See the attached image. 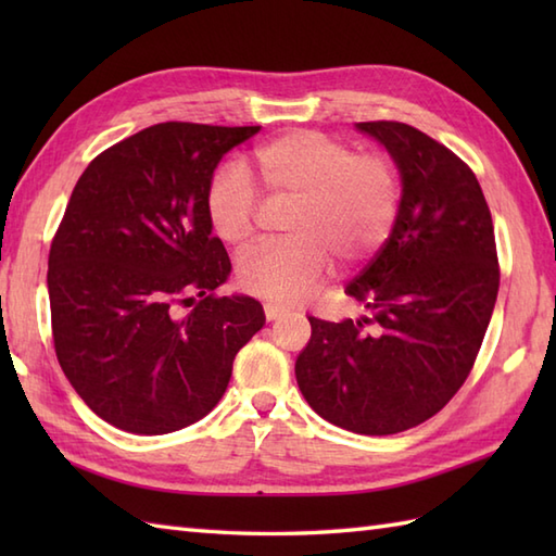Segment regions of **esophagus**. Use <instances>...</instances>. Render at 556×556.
Segmentation results:
<instances>
[{"label":"esophagus","instance_id":"obj_1","mask_svg":"<svg viewBox=\"0 0 556 556\" xmlns=\"http://www.w3.org/2000/svg\"><path fill=\"white\" fill-rule=\"evenodd\" d=\"M281 315H285V308H281V305L265 303V317H267V320H277V317H281Z\"/></svg>","mask_w":556,"mask_h":556}]
</instances>
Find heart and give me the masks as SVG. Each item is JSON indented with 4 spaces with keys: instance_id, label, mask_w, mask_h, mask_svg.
<instances>
[{
    "instance_id": "b5f03b06",
    "label": "heart",
    "mask_w": 556,
    "mask_h": 556,
    "mask_svg": "<svg viewBox=\"0 0 556 556\" xmlns=\"http://www.w3.org/2000/svg\"><path fill=\"white\" fill-rule=\"evenodd\" d=\"M251 169L269 203L293 198L285 227L291 239L260 248L239 265L245 293L275 303H299L320 281L332 257L353 265L370 257L392 231L401 184L380 152H353L317 131H289L257 146ZM263 205L248 176L236 167L215 174L207 219L219 239L243 251L251 245Z\"/></svg>"
}]
</instances>
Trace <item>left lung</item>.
I'll return each instance as SVG.
<instances>
[{
  "mask_svg": "<svg viewBox=\"0 0 556 556\" xmlns=\"http://www.w3.org/2000/svg\"><path fill=\"white\" fill-rule=\"evenodd\" d=\"M401 179V205L372 263L346 287L370 315L327 323L296 358L317 416L358 434H396L446 406L473 368L500 291L482 188L452 150L399 122H365Z\"/></svg>",
  "mask_w": 556,
  "mask_h": 556,
  "instance_id": "1",
  "label": "left lung"
}]
</instances>
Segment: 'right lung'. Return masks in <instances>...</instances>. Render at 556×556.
Returning <instances> with one entry per match:
<instances>
[{
    "label": "right lung",
    "mask_w": 556,
    "mask_h": 556,
    "mask_svg": "<svg viewBox=\"0 0 556 556\" xmlns=\"http://www.w3.org/2000/svg\"><path fill=\"white\" fill-rule=\"evenodd\" d=\"M257 131L155 124L92 160L71 193L47 271L54 351L114 428L167 434L205 418L265 325L255 299L215 296L231 263L207 219L219 160Z\"/></svg>",
    "instance_id": "obj_1"
}]
</instances>
